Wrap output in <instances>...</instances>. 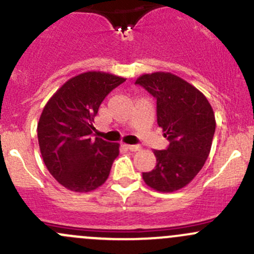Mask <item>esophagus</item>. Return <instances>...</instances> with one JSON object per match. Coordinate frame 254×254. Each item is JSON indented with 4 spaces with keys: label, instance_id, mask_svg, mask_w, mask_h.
Wrapping results in <instances>:
<instances>
[{
    "label": "esophagus",
    "instance_id": "34e87169",
    "mask_svg": "<svg viewBox=\"0 0 254 254\" xmlns=\"http://www.w3.org/2000/svg\"><path fill=\"white\" fill-rule=\"evenodd\" d=\"M127 150L132 151V152H136V151L141 150V146L140 145H127Z\"/></svg>",
    "mask_w": 254,
    "mask_h": 254
}]
</instances>
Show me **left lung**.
<instances>
[{
    "label": "left lung",
    "instance_id": "1",
    "mask_svg": "<svg viewBox=\"0 0 254 254\" xmlns=\"http://www.w3.org/2000/svg\"><path fill=\"white\" fill-rule=\"evenodd\" d=\"M157 101V124L170 141L153 150L156 167L142 173L150 188L172 193L188 186L200 172L211 148L215 114L198 88L171 72L141 75L135 81Z\"/></svg>",
    "mask_w": 254,
    "mask_h": 254
}]
</instances>
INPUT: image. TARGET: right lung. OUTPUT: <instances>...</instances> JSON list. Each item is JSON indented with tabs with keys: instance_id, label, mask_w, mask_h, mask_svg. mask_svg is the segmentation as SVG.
Returning <instances> with one entry per match:
<instances>
[{
	"instance_id": "obj_1",
	"label": "right lung",
	"mask_w": 254,
	"mask_h": 254,
	"mask_svg": "<svg viewBox=\"0 0 254 254\" xmlns=\"http://www.w3.org/2000/svg\"><path fill=\"white\" fill-rule=\"evenodd\" d=\"M127 78L87 71L53 94L38 123V141L50 175L63 187L87 193L108 179L119 143L92 139L94 117L103 99Z\"/></svg>"
}]
</instances>
